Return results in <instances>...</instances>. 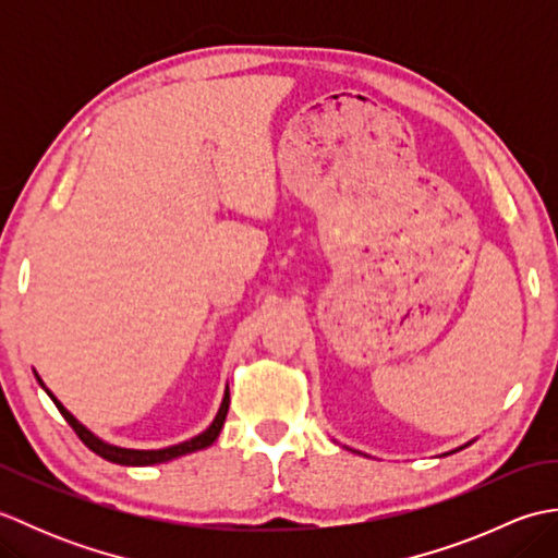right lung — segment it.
<instances>
[{
	"mask_svg": "<svg viewBox=\"0 0 558 558\" xmlns=\"http://www.w3.org/2000/svg\"><path fill=\"white\" fill-rule=\"evenodd\" d=\"M40 381V378H38ZM43 386V381H40ZM45 388V386H43ZM47 390V388H45ZM47 396L52 398V402L57 405V410L62 412V417L69 422L71 429L76 432V436L81 438L83 444H86L93 453H98L100 458L110 460V462H117V465H156V462H168L172 458H180V456H186V453H194V450H201V448H208L213 441H216L222 424H225V417H228V408H230V388H225V396H222V405L216 414V420H213V424L208 426V429L204 434H198L194 438H189V441H182L177 446H168V448H160V450H134V448H120V446H110L100 441V438L96 434H90L86 426H83L74 414H71L62 402H59L50 390H47Z\"/></svg>",
	"mask_w": 558,
	"mask_h": 558,
	"instance_id": "obj_1",
	"label": "right lung"
}]
</instances>
